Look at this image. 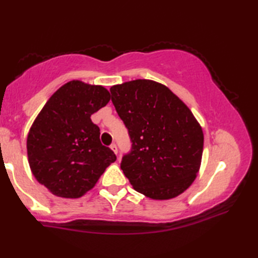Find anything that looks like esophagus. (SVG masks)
<instances>
[{
	"instance_id": "obj_1",
	"label": "esophagus",
	"mask_w": 258,
	"mask_h": 258,
	"mask_svg": "<svg viewBox=\"0 0 258 258\" xmlns=\"http://www.w3.org/2000/svg\"><path fill=\"white\" fill-rule=\"evenodd\" d=\"M110 149H111L113 152H115L116 155L118 154V149H117V146L115 145V143H113V145H111V146H110Z\"/></svg>"
}]
</instances>
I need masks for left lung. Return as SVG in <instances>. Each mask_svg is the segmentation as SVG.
Masks as SVG:
<instances>
[{
  "mask_svg": "<svg viewBox=\"0 0 258 258\" xmlns=\"http://www.w3.org/2000/svg\"><path fill=\"white\" fill-rule=\"evenodd\" d=\"M111 101L132 140L120 167L135 191L173 199L197 177L204 150L198 120L167 86L135 80L110 87Z\"/></svg>",
  "mask_w": 258,
  "mask_h": 258,
  "instance_id": "8db88e82",
  "label": "left lung"
}]
</instances>
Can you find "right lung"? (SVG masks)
Listing matches in <instances>:
<instances>
[{
  "mask_svg": "<svg viewBox=\"0 0 258 258\" xmlns=\"http://www.w3.org/2000/svg\"><path fill=\"white\" fill-rule=\"evenodd\" d=\"M109 101L106 87L73 80L51 95L33 121L27 135L29 167L52 195L83 197L116 160L91 120Z\"/></svg>",
  "mask_w": 258,
  "mask_h": 258,
  "instance_id": "right-lung-1",
  "label": "right lung"
}]
</instances>
